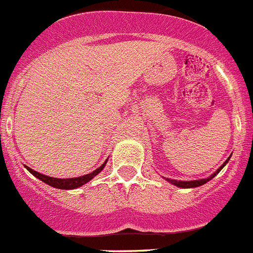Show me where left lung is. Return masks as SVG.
Wrapping results in <instances>:
<instances>
[{"label":"left lung","mask_w":253,"mask_h":253,"mask_svg":"<svg viewBox=\"0 0 253 253\" xmlns=\"http://www.w3.org/2000/svg\"><path fill=\"white\" fill-rule=\"evenodd\" d=\"M228 163V160L226 161V163L223 164L222 166H220L219 169L217 170V172H214V174L211 175V176H209L208 179H199V180H190V181H176V180H171V179H166V180L169 181V183L174 184V185L176 186H180V188H195V186H200V185H203V184H206L207 181H209L211 179V177H214L215 175L218 174V172L220 171V170L223 169V166L226 165V164Z\"/></svg>","instance_id":"obj_1"}]
</instances>
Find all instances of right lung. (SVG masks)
I'll return each mask as SVG.
<instances>
[{
    "label": "right lung",
    "instance_id": "obj_1",
    "mask_svg": "<svg viewBox=\"0 0 253 253\" xmlns=\"http://www.w3.org/2000/svg\"><path fill=\"white\" fill-rule=\"evenodd\" d=\"M106 163L107 161H104V164L101 166V168H98V169L94 170V171L90 172V174H87V175H84V176H79V177H73V179H56V177L46 176V175L44 174H40V172L35 171V170L30 169V168H27V166H26V169L29 170L34 176H36L42 181L46 183L47 185H51L54 186V188H58V189H76V188H79V186H82L83 184L88 183V181H89L90 179H93L95 175H98L99 172L102 171V169H103L104 166H106Z\"/></svg>",
    "mask_w": 253,
    "mask_h": 253
}]
</instances>
